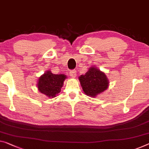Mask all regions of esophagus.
<instances>
[{
  "label": "esophagus",
  "mask_w": 149,
  "mask_h": 149,
  "mask_svg": "<svg viewBox=\"0 0 149 149\" xmlns=\"http://www.w3.org/2000/svg\"><path fill=\"white\" fill-rule=\"evenodd\" d=\"M69 75L70 76V77L75 78V77H76V76H77V72L75 71L74 70H70V71L69 72Z\"/></svg>",
  "instance_id": "obj_1"
}]
</instances>
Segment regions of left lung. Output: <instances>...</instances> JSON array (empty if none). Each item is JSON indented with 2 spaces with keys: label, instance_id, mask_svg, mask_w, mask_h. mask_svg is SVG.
Wrapping results in <instances>:
<instances>
[{
  "label": "left lung",
  "instance_id": "left-lung-1",
  "mask_svg": "<svg viewBox=\"0 0 149 149\" xmlns=\"http://www.w3.org/2000/svg\"><path fill=\"white\" fill-rule=\"evenodd\" d=\"M84 93L93 98L99 95L109 86V80L103 72L96 67H91L84 75L79 77Z\"/></svg>",
  "mask_w": 149,
  "mask_h": 149
}]
</instances>
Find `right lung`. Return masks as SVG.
<instances>
[{"label":"right lung","mask_w":149,"mask_h":149,"mask_svg":"<svg viewBox=\"0 0 149 149\" xmlns=\"http://www.w3.org/2000/svg\"><path fill=\"white\" fill-rule=\"evenodd\" d=\"M67 79L65 74H54L47 71L38 80V89L41 93L49 98H54L61 92L63 82Z\"/></svg>","instance_id":"1"}]
</instances>
